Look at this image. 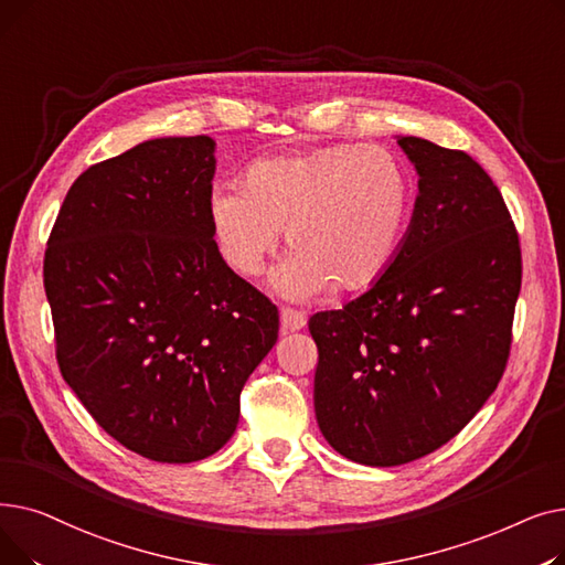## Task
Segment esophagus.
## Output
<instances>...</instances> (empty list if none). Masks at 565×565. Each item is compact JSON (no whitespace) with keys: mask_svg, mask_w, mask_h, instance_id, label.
Returning <instances> with one entry per match:
<instances>
[{"mask_svg":"<svg viewBox=\"0 0 565 565\" xmlns=\"http://www.w3.org/2000/svg\"><path fill=\"white\" fill-rule=\"evenodd\" d=\"M307 324V316L292 307H281V330L284 332H298Z\"/></svg>","mask_w":565,"mask_h":565,"instance_id":"1","label":"esophagus"}]
</instances>
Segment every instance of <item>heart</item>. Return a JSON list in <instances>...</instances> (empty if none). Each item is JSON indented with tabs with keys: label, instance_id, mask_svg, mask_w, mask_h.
Returning a JSON list of instances; mask_svg holds the SVG:
<instances>
[{
	"label": "heart",
	"instance_id": "heart-1",
	"mask_svg": "<svg viewBox=\"0 0 565 565\" xmlns=\"http://www.w3.org/2000/svg\"><path fill=\"white\" fill-rule=\"evenodd\" d=\"M412 207L405 162L384 146L337 143L249 164L241 190L215 188L207 220L233 270L260 275L286 226L288 295L354 290L394 260Z\"/></svg>",
	"mask_w": 565,
	"mask_h": 565
}]
</instances>
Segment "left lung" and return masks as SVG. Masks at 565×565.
<instances>
[{
	"instance_id": "8db88e82",
	"label": "left lung",
	"mask_w": 565,
	"mask_h": 565,
	"mask_svg": "<svg viewBox=\"0 0 565 565\" xmlns=\"http://www.w3.org/2000/svg\"><path fill=\"white\" fill-rule=\"evenodd\" d=\"M398 143L419 196L396 258L309 318L320 433L371 467L428 456L473 419L507 371L522 286L520 235L486 169L422 137Z\"/></svg>"
}]
</instances>
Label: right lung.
Here are the masks:
<instances>
[{"label": "right lung", "instance_id": "obj_1", "mask_svg": "<svg viewBox=\"0 0 565 565\" xmlns=\"http://www.w3.org/2000/svg\"><path fill=\"white\" fill-rule=\"evenodd\" d=\"M215 141H143L71 185L47 237L56 364L94 422L156 462L220 451L279 309L222 258Z\"/></svg>", "mask_w": 565, "mask_h": 565}]
</instances>
